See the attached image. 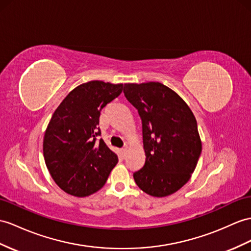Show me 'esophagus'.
I'll list each match as a JSON object with an SVG mask.
<instances>
[{
	"instance_id": "34e87169",
	"label": "esophagus",
	"mask_w": 251,
	"mask_h": 251,
	"mask_svg": "<svg viewBox=\"0 0 251 251\" xmlns=\"http://www.w3.org/2000/svg\"><path fill=\"white\" fill-rule=\"evenodd\" d=\"M121 152H122V154H124V156H126V147H125V148H122Z\"/></svg>"
}]
</instances>
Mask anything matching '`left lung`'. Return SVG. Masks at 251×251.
Wrapping results in <instances>:
<instances>
[{
  "mask_svg": "<svg viewBox=\"0 0 251 251\" xmlns=\"http://www.w3.org/2000/svg\"><path fill=\"white\" fill-rule=\"evenodd\" d=\"M124 94L143 125L146 161L134 180L153 197L172 195L191 178L201 154L196 118L179 95L158 82L125 84Z\"/></svg>",
  "mask_w": 251,
  "mask_h": 251,
  "instance_id": "1",
  "label": "left lung"
}]
</instances>
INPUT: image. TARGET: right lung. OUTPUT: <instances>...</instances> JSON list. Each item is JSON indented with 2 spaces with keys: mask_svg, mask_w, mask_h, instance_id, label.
<instances>
[{
  "mask_svg": "<svg viewBox=\"0 0 251 251\" xmlns=\"http://www.w3.org/2000/svg\"><path fill=\"white\" fill-rule=\"evenodd\" d=\"M124 90V84L91 81L79 85L54 112L44 138L46 165L56 184L85 197L105 184L117 154L99 138L103 108Z\"/></svg>",
  "mask_w": 251,
  "mask_h": 251,
  "instance_id": "right-lung-1",
  "label": "right lung"
}]
</instances>
